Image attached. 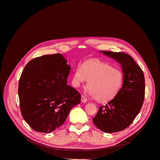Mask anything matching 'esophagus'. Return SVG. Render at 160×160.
Listing matches in <instances>:
<instances>
[{
    "mask_svg": "<svg viewBox=\"0 0 160 160\" xmlns=\"http://www.w3.org/2000/svg\"><path fill=\"white\" fill-rule=\"evenodd\" d=\"M81 101H82V102H83V103H86L87 101H88V99H87L85 98V97L83 96V95L81 96Z\"/></svg>",
    "mask_w": 160,
    "mask_h": 160,
    "instance_id": "34e87169",
    "label": "esophagus"
}]
</instances>
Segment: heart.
<instances>
[{
    "mask_svg": "<svg viewBox=\"0 0 160 160\" xmlns=\"http://www.w3.org/2000/svg\"><path fill=\"white\" fill-rule=\"evenodd\" d=\"M124 77L118 69L99 61H89L77 67L75 71L72 83L79 88L87 81V93L99 102L112 100L122 88Z\"/></svg>",
    "mask_w": 160,
    "mask_h": 160,
    "instance_id": "obj_1",
    "label": "heart"
}]
</instances>
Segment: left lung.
Segmentation results:
<instances>
[{
	"label": "left lung",
	"instance_id": "obj_1",
	"mask_svg": "<svg viewBox=\"0 0 160 160\" xmlns=\"http://www.w3.org/2000/svg\"><path fill=\"white\" fill-rule=\"evenodd\" d=\"M101 52L119 62L124 79L119 93L109 103L100 106L93 122L104 132H118L126 129L142 109L145 98L144 75L130 55L122 52Z\"/></svg>",
	"mask_w": 160,
	"mask_h": 160
}]
</instances>
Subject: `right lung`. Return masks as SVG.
<instances>
[{"instance_id":"1","label":"right lung","mask_w":160,"mask_h":160,"mask_svg":"<svg viewBox=\"0 0 160 160\" xmlns=\"http://www.w3.org/2000/svg\"><path fill=\"white\" fill-rule=\"evenodd\" d=\"M70 69L59 53L35 58L24 68L18 82L20 108L23 119L34 130L52 132L80 103V93L67 84Z\"/></svg>"}]
</instances>
